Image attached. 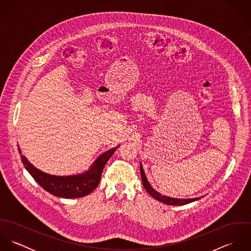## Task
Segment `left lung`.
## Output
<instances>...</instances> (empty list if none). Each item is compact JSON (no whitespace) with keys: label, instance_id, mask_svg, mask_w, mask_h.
<instances>
[{"label":"left lung","instance_id":"obj_1","mask_svg":"<svg viewBox=\"0 0 251 251\" xmlns=\"http://www.w3.org/2000/svg\"><path fill=\"white\" fill-rule=\"evenodd\" d=\"M140 173H141V178H142V182H143L144 187L145 189L147 190V192L151 196L153 197L154 199L158 200L159 202H162L166 205H172V206H182V205H185V204H188V203H191V202H194L196 200H199L201 197H198V198H191V199H177V198H172V197H168V196H164L162 194H160L159 192L155 191L151 186V184L149 183L148 179L146 178V175L144 173L143 166L142 164L140 163Z\"/></svg>","mask_w":251,"mask_h":251}]
</instances>
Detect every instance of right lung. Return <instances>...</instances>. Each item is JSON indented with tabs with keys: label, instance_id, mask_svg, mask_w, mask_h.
Segmentation results:
<instances>
[{
	"label": "right lung",
	"instance_id": "1",
	"mask_svg": "<svg viewBox=\"0 0 251 251\" xmlns=\"http://www.w3.org/2000/svg\"><path fill=\"white\" fill-rule=\"evenodd\" d=\"M118 147L119 146L100 154L89 171L74 176L60 177L49 175L36 169L24 155H21V160L31 176L47 192L61 198H79L90 194L97 188L106 162ZM19 152L21 153V151Z\"/></svg>",
	"mask_w": 251,
	"mask_h": 251
}]
</instances>
